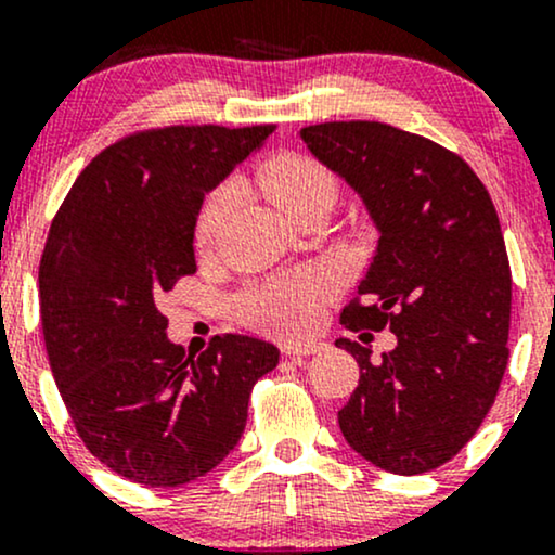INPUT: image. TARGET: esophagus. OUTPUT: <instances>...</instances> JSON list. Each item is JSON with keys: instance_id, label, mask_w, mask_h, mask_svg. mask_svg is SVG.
I'll use <instances>...</instances> for the list:
<instances>
[{"instance_id": "1", "label": "esophagus", "mask_w": 555, "mask_h": 555, "mask_svg": "<svg viewBox=\"0 0 555 555\" xmlns=\"http://www.w3.org/2000/svg\"><path fill=\"white\" fill-rule=\"evenodd\" d=\"M326 349V344L318 339H308V341H284L282 352L286 358H305V354H318Z\"/></svg>"}]
</instances>
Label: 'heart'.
Returning <instances> with one entry per match:
<instances>
[{"instance_id": "obj_1", "label": "heart", "mask_w": 555, "mask_h": 555, "mask_svg": "<svg viewBox=\"0 0 555 555\" xmlns=\"http://www.w3.org/2000/svg\"><path fill=\"white\" fill-rule=\"evenodd\" d=\"M258 184L284 216L299 211L313 197L334 195V180L328 171L315 158L302 154L271 156L258 169ZM232 203L234 184H221L206 197L201 216H197V242L201 245H208L214 240V234L224 224ZM328 289L331 282L323 273H295V276L260 284L242 299V308L263 328L302 331L315 321L318 308Z\"/></svg>"}]
</instances>
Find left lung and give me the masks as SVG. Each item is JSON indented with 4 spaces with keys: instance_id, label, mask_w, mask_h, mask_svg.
Returning <instances> with one entry per match:
<instances>
[{
    "instance_id": "8db88e82",
    "label": "left lung",
    "mask_w": 555,
    "mask_h": 555,
    "mask_svg": "<svg viewBox=\"0 0 555 555\" xmlns=\"http://www.w3.org/2000/svg\"><path fill=\"white\" fill-rule=\"evenodd\" d=\"M299 138L378 232L341 323L397 334L378 362L336 339L360 365L339 428L375 467L428 473L475 436L506 371L512 271L493 201L460 156L399 127L326 122Z\"/></svg>"
}]
</instances>
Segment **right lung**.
Returning a JSON list of instances; mask_svg holds the SVG:
<instances>
[{
	"label": "right lung",
	"mask_w": 555,
	"mask_h": 555,
	"mask_svg": "<svg viewBox=\"0 0 555 555\" xmlns=\"http://www.w3.org/2000/svg\"><path fill=\"white\" fill-rule=\"evenodd\" d=\"M271 132L177 125L122 138L80 171L49 229L38 295L56 388L88 451L140 486L211 473L245 430L256 380L279 365L273 344L240 334L188 354L158 310L195 273L203 197Z\"/></svg>",
	"instance_id": "add662e5"
}]
</instances>
